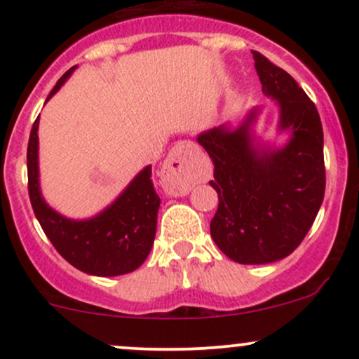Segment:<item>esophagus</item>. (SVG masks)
Listing matches in <instances>:
<instances>
[{
	"label": "esophagus",
	"instance_id": "1",
	"mask_svg": "<svg viewBox=\"0 0 359 359\" xmlns=\"http://www.w3.org/2000/svg\"><path fill=\"white\" fill-rule=\"evenodd\" d=\"M163 189L172 196H187L199 179L196 167V148L191 143L180 142L163 162L160 170Z\"/></svg>",
	"mask_w": 359,
	"mask_h": 359
}]
</instances>
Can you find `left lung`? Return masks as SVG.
<instances>
[{
    "mask_svg": "<svg viewBox=\"0 0 359 359\" xmlns=\"http://www.w3.org/2000/svg\"><path fill=\"white\" fill-rule=\"evenodd\" d=\"M265 96L280 108L278 130L290 138L282 148L255 143L253 108L238 128L219 126L197 137L214 163L219 204L211 236L243 265L288 257L311 229L325 191L324 135L316 104L290 74L253 52Z\"/></svg>",
    "mask_w": 359,
    "mask_h": 359,
    "instance_id": "left-lung-1",
    "label": "left lung"
}]
</instances>
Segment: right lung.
Masks as SVG:
<instances>
[{
	"label": "right lung",
	"instance_id": "right-lung-1",
	"mask_svg": "<svg viewBox=\"0 0 359 359\" xmlns=\"http://www.w3.org/2000/svg\"><path fill=\"white\" fill-rule=\"evenodd\" d=\"M76 71L60 77L47 101ZM39 118L32 126L27 150L28 196L43 233L59 253L77 270L97 277H116L137 270L145 262L156 233L160 197L147 165L113 204L89 219H69L45 203L39 180Z\"/></svg>",
	"mask_w": 359,
	"mask_h": 359
}]
</instances>
